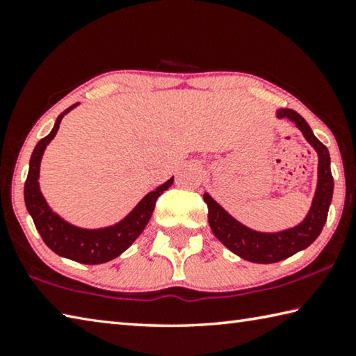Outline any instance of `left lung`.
<instances>
[{
	"instance_id": "obj_1",
	"label": "left lung",
	"mask_w": 356,
	"mask_h": 356,
	"mask_svg": "<svg viewBox=\"0 0 356 356\" xmlns=\"http://www.w3.org/2000/svg\"><path fill=\"white\" fill-rule=\"evenodd\" d=\"M278 118H288L302 131L305 139L316 149L317 164V188L313 203L305 219L298 225L275 233H263L245 227L228 214L213 197L204 192L203 200L208 204V222L217 239L228 250L247 261L258 264H272L305 250L317 239L327 222L328 208L333 198V177L330 168L328 148L317 139L307 120L292 109H277Z\"/></svg>"
}]
</instances>
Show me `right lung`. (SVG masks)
<instances>
[{
  "mask_svg": "<svg viewBox=\"0 0 356 356\" xmlns=\"http://www.w3.org/2000/svg\"><path fill=\"white\" fill-rule=\"evenodd\" d=\"M78 104L79 103L73 104L62 112L56 118L51 133L37 142L34 152L31 154L29 172L26 183H24V204H26L28 213L33 217L34 225L40 233L43 242L56 254L81 264H103L122 254L139 238L153 214L158 197L173 184V177L161 184L159 188L148 192L127 217L111 227L87 229L74 227L62 219L48 207L45 197L40 192V162L47 145L58 133L62 118Z\"/></svg>",
  "mask_w": 356,
  "mask_h": 356,
  "instance_id": "add662e5",
  "label": "right lung"
}]
</instances>
